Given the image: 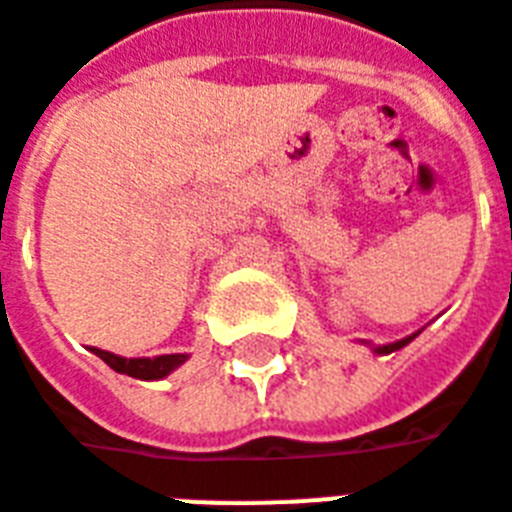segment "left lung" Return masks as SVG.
Masks as SVG:
<instances>
[{
	"label": "left lung",
	"mask_w": 512,
	"mask_h": 512,
	"mask_svg": "<svg viewBox=\"0 0 512 512\" xmlns=\"http://www.w3.org/2000/svg\"><path fill=\"white\" fill-rule=\"evenodd\" d=\"M413 337H416V334H413ZM413 337H405V340H399V343H391V345H378V348H375V353H391V351H399V348H405V345L410 343V340H413Z\"/></svg>",
	"instance_id": "1"
}]
</instances>
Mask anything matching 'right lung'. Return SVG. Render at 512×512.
Listing matches in <instances>:
<instances>
[{
	"label": "right lung",
	"mask_w": 512,
	"mask_h": 512,
	"mask_svg": "<svg viewBox=\"0 0 512 512\" xmlns=\"http://www.w3.org/2000/svg\"><path fill=\"white\" fill-rule=\"evenodd\" d=\"M91 351L105 361V364H110L115 372L140 380L164 378V375H169V372L188 359L186 353H167V356H156V359H124V356H115L110 351H99V348H91Z\"/></svg>",
	"instance_id": "right-lung-1"
}]
</instances>
